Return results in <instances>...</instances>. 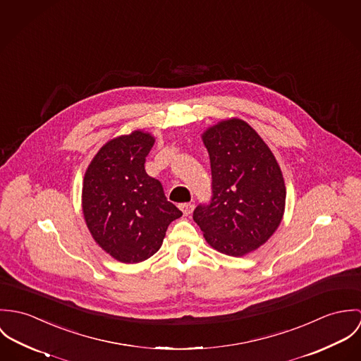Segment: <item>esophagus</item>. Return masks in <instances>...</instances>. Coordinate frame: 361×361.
Instances as JSON below:
<instances>
[{
    "label": "esophagus",
    "mask_w": 361,
    "mask_h": 361,
    "mask_svg": "<svg viewBox=\"0 0 361 361\" xmlns=\"http://www.w3.org/2000/svg\"><path fill=\"white\" fill-rule=\"evenodd\" d=\"M180 209H181L184 216H190L194 210V204L192 203H183V204H180Z\"/></svg>",
    "instance_id": "esophagus-1"
}]
</instances>
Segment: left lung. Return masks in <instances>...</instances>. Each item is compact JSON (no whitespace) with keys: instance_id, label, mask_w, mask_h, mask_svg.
<instances>
[{"instance_id":"obj_1","label":"left lung","mask_w":361,"mask_h":361,"mask_svg":"<svg viewBox=\"0 0 361 361\" xmlns=\"http://www.w3.org/2000/svg\"><path fill=\"white\" fill-rule=\"evenodd\" d=\"M209 152L213 197L194 210L206 242L220 253L245 256L277 231L286 188L280 164L263 138L238 118L202 133Z\"/></svg>"}]
</instances>
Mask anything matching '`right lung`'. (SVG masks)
I'll use <instances>...</instances> for the list:
<instances>
[{"label":"right lung","instance_id":"right-lung-1","mask_svg":"<svg viewBox=\"0 0 361 361\" xmlns=\"http://www.w3.org/2000/svg\"><path fill=\"white\" fill-rule=\"evenodd\" d=\"M155 137L134 130L104 144L90 161L81 191L84 221L98 246L121 263H140L161 249L169 224L183 213L145 171Z\"/></svg>","mask_w":361,"mask_h":361}]
</instances>
